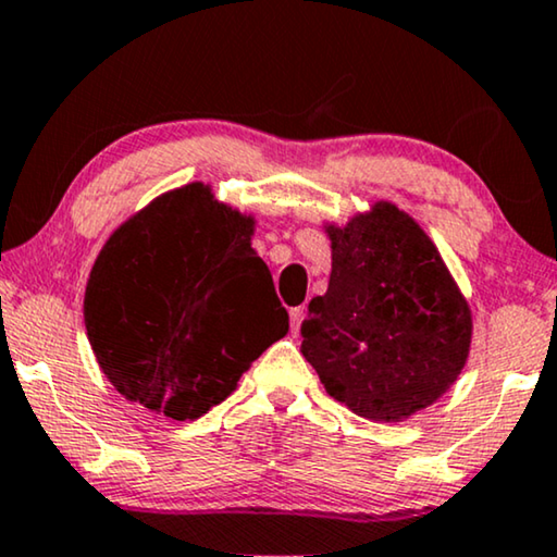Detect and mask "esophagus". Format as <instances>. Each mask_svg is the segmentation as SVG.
Returning a JSON list of instances; mask_svg holds the SVG:
<instances>
[{"label":"esophagus","mask_w":557,"mask_h":557,"mask_svg":"<svg viewBox=\"0 0 557 557\" xmlns=\"http://www.w3.org/2000/svg\"><path fill=\"white\" fill-rule=\"evenodd\" d=\"M302 318H305V308H293V310H289V327H293L295 335H297V331H300Z\"/></svg>","instance_id":"obj_1"}]
</instances>
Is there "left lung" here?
I'll use <instances>...</instances> for the list:
<instances>
[{"label": "left lung", "instance_id": "left-lung-1", "mask_svg": "<svg viewBox=\"0 0 557 557\" xmlns=\"http://www.w3.org/2000/svg\"><path fill=\"white\" fill-rule=\"evenodd\" d=\"M333 272L300 327L327 394L373 421H398L457 381L472 318L436 247L391 203L333 230Z\"/></svg>", "mask_w": 557, "mask_h": 557}]
</instances>
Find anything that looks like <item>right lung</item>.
I'll return each mask as SVG.
<instances>
[{
  "mask_svg": "<svg viewBox=\"0 0 557 557\" xmlns=\"http://www.w3.org/2000/svg\"><path fill=\"white\" fill-rule=\"evenodd\" d=\"M249 234L252 219L191 184L108 239L85 289V327L128 401L199 419L287 333L289 315Z\"/></svg>",
  "mask_w": 557,
  "mask_h": 557,
  "instance_id": "right-lung-1",
  "label": "right lung"
}]
</instances>
